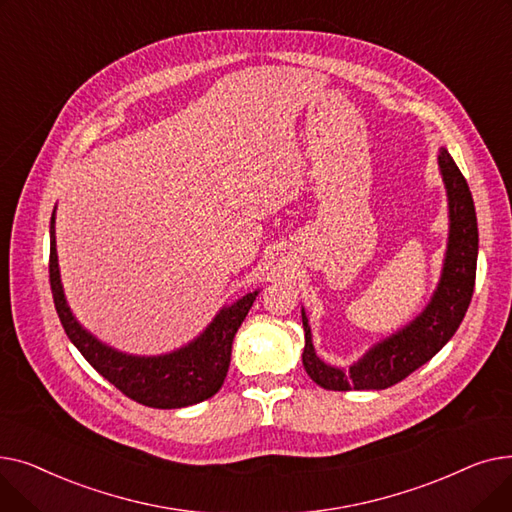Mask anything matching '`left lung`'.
Here are the masks:
<instances>
[{"label": "left lung", "mask_w": 512, "mask_h": 512, "mask_svg": "<svg viewBox=\"0 0 512 512\" xmlns=\"http://www.w3.org/2000/svg\"><path fill=\"white\" fill-rule=\"evenodd\" d=\"M438 168L448 199V242L442 274L425 309L348 367L330 365L315 353L305 309L303 365L309 378L326 390H384L425 365L459 330L469 309L477 270V218L469 184L446 147L438 151Z\"/></svg>", "instance_id": "1"}]
</instances>
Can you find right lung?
Returning <instances> with one entry per match:
<instances>
[{
  "label": "right lung",
  "instance_id": "add662e5",
  "mask_svg": "<svg viewBox=\"0 0 512 512\" xmlns=\"http://www.w3.org/2000/svg\"><path fill=\"white\" fill-rule=\"evenodd\" d=\"M49 282L62 326L80 355L122 394L153 409L191 407L222 388L230 367L234 334L259 294V290H253L232 305H224L197 338L170 353H122L80 324L66 301L56 249V207L49 224Z\"/></svg>",
  "mask_w": 512,
  "mask_h": 512
}]
</instances>
